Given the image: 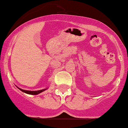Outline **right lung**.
<instances>
[{
    "mask_svg": "<svg viewBox=\"0 0 128 128\" xmlns=\"http://www.w3.org/2000/svg\"><path fill=\"white\" fill-rule=\"evenodd\" d=\"M18 88V87H17ZM20 90L22 91V92H24L26 93H28V94H30V95H38L41 92H44L45 91L46 89H44V90H38V91H28V90H22V89H20L19 88H18Z\"/></svg>",
    "mask_w": 128,
    "mask_h": 128,
    "instance_id": "add662e5",
    "label": "right lung"
}]
</instances>
